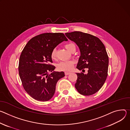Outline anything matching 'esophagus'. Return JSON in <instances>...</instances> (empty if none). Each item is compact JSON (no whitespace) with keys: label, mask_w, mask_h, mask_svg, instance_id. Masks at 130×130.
<instances>
[{"label":"esophagus","mask_w":130,"mask_h":130,"mask_svg":"<svg viewBox=\"0 0 130 130\" xmlns=\"http://www.w3.org/2000/svg\"><path fill=\"white\" fill-rule=\"evenodd\" d=\"M70 73V72H66L64 73V74H65L66 75H69Z\"/></svg>","instance_id":"34e87169"}]
</instances>
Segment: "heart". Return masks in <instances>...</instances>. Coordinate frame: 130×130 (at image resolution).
Instances as JSON below:
<instances>
[{"instance_id": "b5f03b06", "label": "heart", "mask_w": 130, "mask_h": 130, "mask_svg": "<svg viewBox=\"0 0 130 130\" xmlns=\"http://www.w3.org/2000/svg\"><path fill=\"white\" fill-rule=\"evenodd\" d=\"M66 48L69 52L73 50H76V46L73 43H70L65 45ZM51 58L53 60H56L57 58V50L54 48L51 54ZM74 62L73 60H68L66 61H61L57 65V69L60 71H70L73 68Z\"/></svg>"}]
</instances>
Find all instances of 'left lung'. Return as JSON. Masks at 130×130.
Segmentation results:
<instances>
[{
  "label": "left lung",
  "mask_w": 130,
  "mask_h": 130,
  "mask_svg": "<svg viewBox=\"0 0 130 130\" xmlns=\"http://www.w3.org/2000/svg\"><path fill=\"white\" fill-rule=\"evenodd\" d=\"M67 37L78 46L80 56L76 68L88 73H77L75 87L84 95H90L98 92L104 85L108 73V57L103 43L98 37L80 31L65 34Z\"/></svg>",
  "instance_id": "1"
}]
</instances>
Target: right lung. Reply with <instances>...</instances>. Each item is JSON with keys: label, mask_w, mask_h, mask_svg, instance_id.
I'll use <instances>...</instances> for the list:
<instances>
[{"label": "right lung", "mask_w": 130, "mask_h": 130, "mask_svg": "<svg viewBox=\"0 0 130 130\" xmlns=\"http://www.w3.org/2000/svg\"><path fill=\"white\" fill-rule=\"evenodd\" d=\"M68 39L62 33H44L32 38L20 57L19 75L23 87L34 99L47 101L54 95L57 82L64 76L63 72H54L51 57L52 50ZM48 71L53 72L50 75Z\"/></svg>", "instance_id": "add662e5"}]
</instances>
